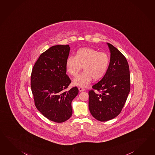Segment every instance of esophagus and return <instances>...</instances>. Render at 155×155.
<instances>
[{
  "label": "esophagus",
  "instance_id": "34e87169",
  "mask_svg": "<svg viewBox=\"0 0 155 155\" xmlns=\"http://www.w3.org/2000/svg\"><path fill=\"white\" fill-rule=\"evenodd\" d=\"M78 89H79V90L80 92H81V91H84V90H85L84 89H83V88L81 87H79Z\"/></svg>",
  "mask_w": 155,
  "mask_h": 155
}]
</instances>
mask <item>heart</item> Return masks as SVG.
Returning a JSON list of instances; mask_svg holds the SVG:
<instances>
[{"label":"heart","instance_id":"1","mask_svg":"<svg viewBox=\"0 0 155 155\" xmlns=\"http://www.w3.org/2000/svg\"><path fill=\"white\" fill-rule=\"evenodd\" d=\"M109 57L107 54L90 48H81L76 51L75 56H69L66 60V69L70 75L75 76L81 67L84 72L72 81L74 85L86 87L93 78L101 79L108 70Z\"/></svg>","mask_w":155,"mask_h":155}]
</instances>
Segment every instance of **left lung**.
Returning <instances> with one entry per match:
<instances>
[{
    "label": "left lung",
    "mask_w": 155,
    "mask_h": 155,
    "mask_svg": "<svg viewBox=\"0 0 155 155\" xmlns=\"http://www.w3.org/2000/svg\"><path fill=\"white\" fill-rule=\"evenodd\" d=\"M110 52L108 70L103 79L89 91V108L94 118L105 122L119 114L130 91V68L124 55L107 43Z\"/></svg>",
    "instance_id": "left-lung-1"
}]
</instances>
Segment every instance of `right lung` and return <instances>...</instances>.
Here are the masks:
<instances>
[{"instance_id":"obj_1","label":"right lung","mask_w":155,"mask_h":155,"mask_svg":"<svg viewBox=\"0 0 155 155\" xmlns=\"http://www.w3.org/2000/svg\"><path fill=\"white\" fill-rule=\"evenodd\" d=\"M69 45H56L41 54L33 68L31 87L37 109L54 122L72 115L71 103L79 93L77 87L66 91L71 80L66 74Z\"/></svg>"}]
</instances>
